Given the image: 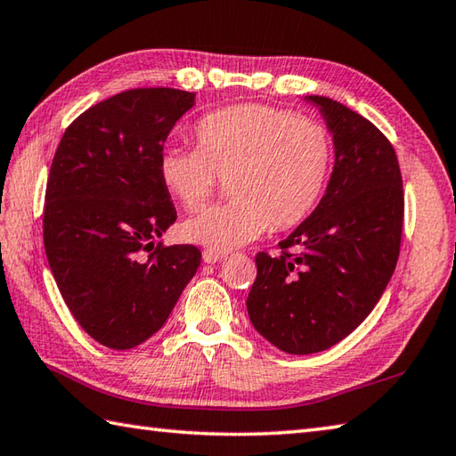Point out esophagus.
<instances>
[{"label":"esophagus","mask_w":456,"mask_h":456,"mask_svg":"<svg viewBox=\"0 0 456 456\" xmlns=\"http://www.w3.org/2000/svg\"><path fill=\"white\" fill-rule=\"evenodd\" d=\"M223 258H225V255L217 253V251H211V248H205V251H203V263H208V265L219 263V261H223Z\"/></svg>","instance_id":"esophagus-1"}]
</instances>
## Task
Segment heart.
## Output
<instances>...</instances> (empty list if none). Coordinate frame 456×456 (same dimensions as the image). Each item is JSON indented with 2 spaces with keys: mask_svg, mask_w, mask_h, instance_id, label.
<instances>
[{
  "mask_svg": "<svg viewBox=\"0 0 456 456\" xmlns=\"http://www.w3.org/2000/svg\"><path fill=\"white\" fill-rule=\"evenodd\" d=\"M195 150L166 148L159 180L187 209L211 198L227 177L231 201L195 213L180 235L211 251H231L261 237L269 225L290 229L322 198L334 146L318 120L266 104H233L209 112L193 128Z\"/></svg>",
  "mask_w": 456,
  "mask_h": 456,
  "instance_id": "obj_1",
  "label": "heart"
}]
</instances>
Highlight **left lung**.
Segmentation results:
<instances>
[{"label": "left lung", "instance_id": "left-lung-1", "mask_svg": "<svg viewBox=\"0 0 456 456\" xmlns=\"http://www.w3.org/2000/svg\"><path fill=\"white\" fill-rule=\"evenodd\" d=\"M316 104L334 138V169L318 208L258 253L247 298L255 330L287 354H316L352 334L395 271L403 229V182L391 142L347 106Z\"/></svg>", "mask_w": 456, "mask_h": 456}]
</instances>
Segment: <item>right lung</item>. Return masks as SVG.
<instances>
[{
  "mask_svg": "<svg viewBox=\"0 0 456 456\" xmlns=\"http://www.w3.org/2000/svg\"><path fill=\"white\" fill-rule=\"evenodd\" d=\"M195 93L132 88L85 110L62 134L43 211V243L70 314L110 350L166 324L201 263L193 245L164 247L175 221L159 154Z\"/></svg>",
  "mask_w": 456,
  "mask_h": 456,
  "instance_id": "right-lung-1",
  "label": "right lung"
}]
</instances>
